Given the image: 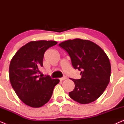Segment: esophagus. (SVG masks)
I'll use <instances>...</instances> for the list:
<instances>
[{
	"label": "esophagus",
	"instance_id": "esophagus-1",
	"mask_svg": "<svg viewBox=\"0 0 124 124\" xmlns=\"http://www.w3.org/2000/svg\"><path fill=\"white\" fill-rule=\"evenodd\" d=\"M66 79H67V77H66V76H64V77H62V78H60V80L61 81H62L65 80Z\"/></svg>",
	"mask_w": 124,
	"mask_h": 124
}]
</instances>
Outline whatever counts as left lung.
Instances as JSON below:
<instances>
[{"mask_svg":"<svg viewBox=\"0 0 124 124\" xmlns=\"http://www.w3.org/2000/svg\"><path fill=\"white\" fill-rule=\"evenodd\" d=\"M70 57L72 66L81 71L80 79H70L75 87L69 96L81 104L96 101L109 82L111 67L105 52L94 42L77 38L59 44Z\"/></svg>","mask_w":124,"mask_h":124,"instance_id":"obj_1","label":"left lung"}]
</instances>
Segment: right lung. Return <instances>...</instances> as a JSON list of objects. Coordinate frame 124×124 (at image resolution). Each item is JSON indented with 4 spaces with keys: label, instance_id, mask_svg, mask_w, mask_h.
<instances>
[{
    "label": "right lung",
    "instance_id": "1",
    "mask_svg": "<svg viewBox=\"0 0 124 124\" xmlns=\"http://www.w3.org/2000/svg\"><path fill=\"white\" fill-rule=\"evenodd\" d=\"M57 43L53 40L30 42L21 47L12 59L9 68L10 82L18 97L29 106L38 108L45 105L60 82L49 76L39 75L44 54Z\"/></svg>",
    "mask_w": 124,
    "mask_h": 124
}]
</instances>
